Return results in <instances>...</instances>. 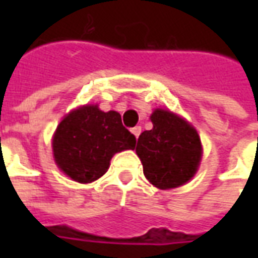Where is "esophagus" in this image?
Wrapping results in <instances>:
<instances>
[{"label": "esophagus", "mask_w": 258, "mask_h": 258, "mask_svg": "<svg viewBox=\"0 0 258 258\" xmlns=\"http://www.w3.org/2000/svg\"><path fill=\"white\" fill-rule=\"evenodd\" d=\"M141 131H142L141 125H137V127H134V128H131V133L135 135V138H138V137H140Z\"/></svg>", "instance_id": "esophagus-1"}]
</instances>
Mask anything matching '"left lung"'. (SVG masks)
I'll return each instance as SVG.
<instances>
[{"mask_svg":"<svg viewBox=\"0 0 258 258\" xmlns=\"http://www.w3.org/2000/svg\"><path fill=\"white\" fill-rule=\"evenodd\" d=\"M153 128L138 138L137 155L149 182L160 189L188 182L198 170L202 145L196 130L167 110L156 109L151 116Z\"/></svg>","mask_w":258,"mask_h":258,"instance_id":"8db88e82","label":"left lung"}]
</instances>
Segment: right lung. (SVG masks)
I'll return each mask as SVG.
<instances>
[{
	"label": "right lung",
	"instance_id": "obj_1",
	"mask_svg": "<svg viewBox=\"0 0 258 258\" xmlns=\"http://www.w3.org/2000/svg\"><path fill=\"white\" fill-rule=\"evenodd\" d=\"M137 138L117 112L83 106L60 121L52 140L53 156L70 178L88 184L106 173L114 153L134 149Z\"/></svg>",
	"mask_w": 258,
	"mask_h": 258
}]
</instances>
